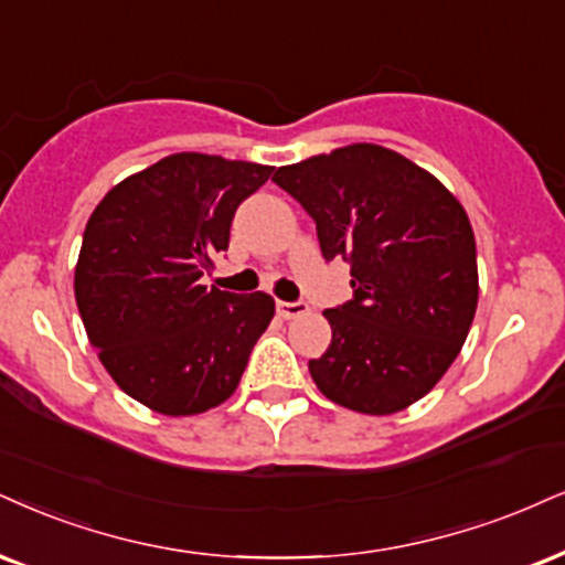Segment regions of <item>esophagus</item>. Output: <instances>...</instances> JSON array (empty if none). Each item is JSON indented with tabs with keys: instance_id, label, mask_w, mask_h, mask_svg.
<instances>
[{
	"instance_id": "1",
	"label": "esophagus",
	"mask_w": 565,
	"mask_h": 565,
	"mask_svg": "<svg viewBox=\"0 0 565 565\" xmlns=\"http://www.w3.org/2000/svg\"><path fill=\"white\" fill-rule=\"evenodd\" d=\"M306 311H309V303H303V301H294V303L277 301V315H280L282 319H296V317L306 315Z\"/></svg>"
}]
</instances>
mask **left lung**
Masks as SVG:
<instances>
[{
    "instance_id": "obj_1",
    "label": "left lung",
    "mask_w": 565,
    "mask_h": 565,
    "mask_svg": "<svg viewBox=\"0 0 565 565\" xmlns=\"http://www.w3.org/2000/svg\"><path fill=\"white\" fill-rule=\"evenodd\" d=\"M317 222L327 262L351 264L353 298L327 309L332 343L309 361L332 403L387 416L429 393L475 322V230L435 175L398 151L351 143L271 175Z\"/></svg>"
}]
</instances>
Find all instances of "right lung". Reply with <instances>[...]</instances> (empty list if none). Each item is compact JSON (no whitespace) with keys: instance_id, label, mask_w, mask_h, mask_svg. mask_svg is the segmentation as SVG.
<instances>
[{"instance_id":"add662e5","label":"right lung","mask_w":565,"mask_h":565,"mask_svg":"<svg viewBox=\"0 0 565 565\" xmlns=\"http://www.w3.org/2000/svg\"><path fill=\"white\" fill-rule=\"evenodd\" d=\"M271 167L170 154L125 178L88 217L75 301L90 345L120 390L164 416H193L238 387L275 298L201 285L227 250L243 199Z\"/></svg>"}]
</instances>
